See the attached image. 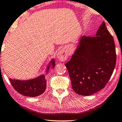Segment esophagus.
Returning <instances> with one entry per match:
<instances>
[{
  "instance_id": "obj_1",
  "label": "esophagus",
  "mask_w": 122,
  "mask_h": 122,
  "mask_svg": "<svg viewBox=\"0 0 122 122\" xmlns=\"http://www.w3.org/2000/svg\"><path fill=\"white\" fill-rule=\"evenodd\" d=\"M57 58L59 61H64L67 60L68 57V54L67 51H66V50L65 49H62L61 51H58L56 55Z\"/></svg>"
}]
</instances>
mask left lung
Masks as SVG:
<instances>
[{"mask_svg": "<svg viewBox=\"0 0 122 122\" xmlns=\"http://www.w3.org/2000/svg\"><path fill=\"white\" fill-rule=\"evenodd\" d=\"M96 36H83L66 63L73 89L81 96H90L104 88L116 66L114 41L104 21Z\"/></svg>", "mask_w": 122, "mask_h": 122, "instance_id": "left-lung-1", "label": "left lung"}]
</instances>
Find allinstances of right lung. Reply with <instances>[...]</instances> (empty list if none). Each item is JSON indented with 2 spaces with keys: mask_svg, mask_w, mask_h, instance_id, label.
Returning <instances> with one entry per match:
<instances>
[{
  "mask_svg": "<svg viewBox=\"0 0 122 122\" xmlns=\"http://www.w3.org/2000/svg\"><path fill=\"white\" fill-rule=\"evenodd\" d=\"M51 65L53 68L55 66V61L52 59L46 68V73H48ZM9 81L13 88L20 94L25 96L34 97L43 94L46 89V81L44 74L27 81H20L9 78Z\"/></svg>",
  "mask_w": 122,
  "mask_h": 122,
  "instance_id": "right-lung-1",
  "label": "right lung"
}]
</instances>
